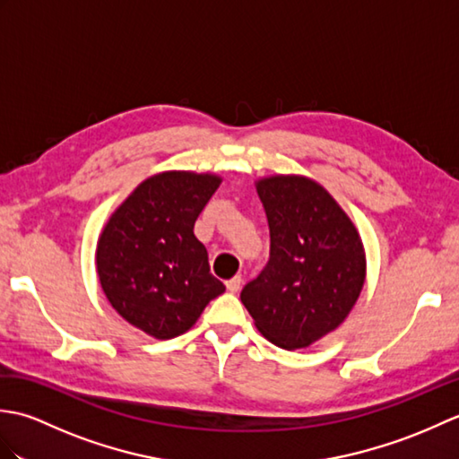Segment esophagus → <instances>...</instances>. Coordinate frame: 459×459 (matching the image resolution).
<instances>
[{
	"mask_svg": "<svg viewBox=\"0 0 459 459\" xmlns=\"http://www.w3.org/2000/svg\"><path fill=\"white\" fill-rule=\"evenodd\" d=\"M240 286H242V278L240 276H235V278L227 280V290L232 291V294H235V291H238Z\"/></svg>",
	"mask_w": 459,
	"mask_h": 459,
	"instance_id": "1",
	"label": "esophagus"
}]
</instances>
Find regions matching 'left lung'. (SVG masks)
Masks as SVG:
<instances>
[{
	"label": "left lung",
	"mask_w": 459,
	"mask_h": 459,
	"mask_svg": "<svg viewBox=\"0 0 459 459\" xmlns=\"http://www.w3.org/2000/svg\"><path fill=\"white\" fill-rule=\"evenodd\" d=\"M270 227V258L242 288L255 325L281 349H301L343 324L365 284L355 224L319 183L274 175L256 183Z\"/></svg>",
	"instance_id": "8db88e82"
}]
</instances>
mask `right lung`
I'll return each instance as SVG.
<instances>
[{
  "label": "right lung",
  "instance_id": "add662e5",
  "mask_svg": "<svg viewBox=\"0 0 459 459\" xmlns=\"http://www.w3.org/2000/svg\"><path fill=\"white\" fill-rule=\"evenodd\" d=\"M219 185L212 173L152 175L114 211L99 238L96 270L106 298L155 339L185 333L224 291L193 232Z\"/></svg>",
  "mask_w": 459,
  "mask_h": 459
}]
</instances>
